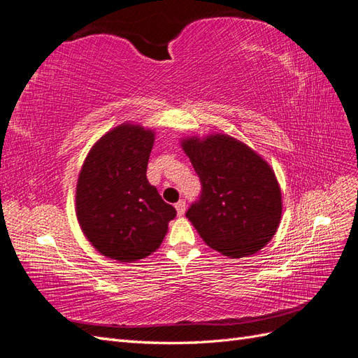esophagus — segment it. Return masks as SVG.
Segmentation results:
<instances>
[{
  "label": "esophagus",
  "mask_w": 358,
  "mask_h": 358,
  "mask_svg": "<svg viewBox=\"0 0 358 358\" xmlns=\"http://www.w3.org/2000/svg\"><path fill=\"white\" fill-rule=\"evenodd\" d=\"M174 207H176V211H178L179 216L185 213V201L184 199H180L179 202H176V206H174Z\"/></svg>",
  "instance_id": "obj_1"
}]
</instances>
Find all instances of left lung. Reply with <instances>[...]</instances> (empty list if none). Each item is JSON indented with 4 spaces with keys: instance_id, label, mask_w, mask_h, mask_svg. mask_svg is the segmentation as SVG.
<instances>
[{
    "instance_id": "1",
    "label": "left lung",
    "mask_w": 358,
    "mask_h": 358,
    "mask_svg": "<svg viewBox=\"0 0 358 358\" xmlns=\"http://www.w3.org/2000/svg\"><path fill=\"white\" fill-rule=\"evenodd\" d=\"M201 180L187 217L211 249L243 258L261 250L281 220V189L257 152L230 136L187 138L182 143Z\"/></svg>"
}]
</instances>
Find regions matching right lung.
I'll list each match as a JSON object with an SVG mask.
<instances>
[{
  "instance_id": "add662e5",
  "label": "right lung",
  "mask_w": 358,
  "mask_h": 358,
  "mask_svg": "<svg viewBox=\"0 0 358 358\" xmlns=\"http://www.w3.org/2000/svg\"><path fill=\"white\" fill-rule=\"evenodd\" d=\"M152 142L150 129L120 125L94 145L80 171L77 220L90 243L111 259L148 257L176 216L147 179Z\"/></svg>"
}]
</instances>
